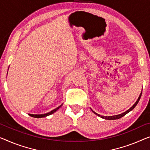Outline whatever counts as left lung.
<instances>
[{"label":"left lung","instance_id":"8db88e82","mask_svg":"<svg viewBox=\"0 0 150 150\" xmlns=\"http://www.w3.org/2000/svg\"><path fill=\"white\" fill-rule=\"evenodd\" d=\"M142 91H141V93L139 94V98H138V99L137 100V101L135 102V103L133 105V106H131V108L129 109V110H127V111H125V112H123V113L120 114V115H113V116H101L100 115H99V114L91 110V111L93 112V113L95 114V115H96L97 116H98V117H101V118H104V119H106V120H116V119H118V118H121V117H124V116H125V115H127V113H129V112L132 110L134 108H135V107L136 106H137V104H138V102H139V100H140V98H141V96H142Z\"/></svg>","mask_w":150,"mask_h":150}]
</instances>
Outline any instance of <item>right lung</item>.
Here are the masks:
<instances>
[{
    "instance_id": "obj_1",
    "label": "right lung",
    "mask_w": 150,
    "mask_h": 150,
    "mask_svg": "<svg viewBox=\"0 0 150 150\" xmlns=\"http://www.w3.org/2000/svg\"><path fill=\"white\" fill-rule=\"evenodd\" d=\"M62 104H61V106H59V107H57V108L54 109V110H52V111L49 112H48V113H46V114H42V115H32V114H28V115H30V117H34V118H42V117H47V116H49V115H52V114H53L54 112H55L56 111L59 110V109L60 108H61V107L62 106Z\"/></svg>"
}]
</instances>
